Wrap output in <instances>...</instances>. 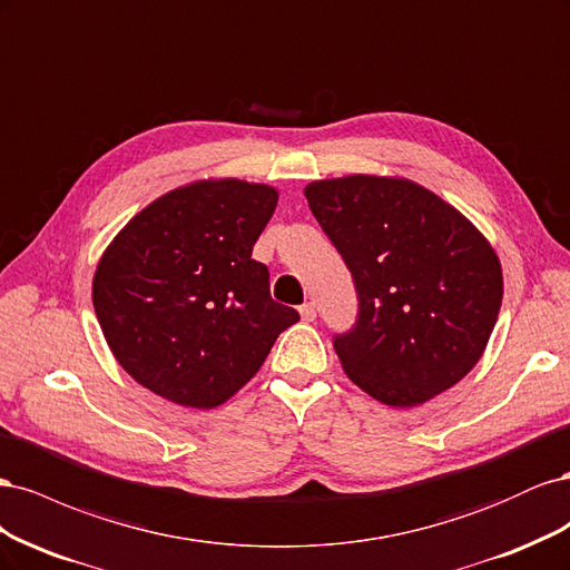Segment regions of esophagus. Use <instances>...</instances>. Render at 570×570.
Wrapping results in <instances>:
<instances>
[{"label":"esophagus","instance_id":"obj_1","mask_svg":"<svg viewBox=\"0 0 570 570\" xmlns=\"http://www.w3.org/2000/svg\"><path fill=\"white\" fill-rule=\"evenodd\" d=\"M299 314H302V318L308 321V323L316 321V304H314V302H304V304L299 306Z\"/></svg>","mask_w":570,"mask_h":570}]
</instances>
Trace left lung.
Masks as SVG:
<instances>
[{
	"label": "left lung",
	"instance_id": "8db88e82",
	"mask_svg": "<svg viewBox=\"0 0 570 570\" xmlns=\"http://www.w3.org/2000/svg\"><path fill=\"white\" fill-rule=\"evenodd\" d=\"M304 195L356 289L354 325L333 335L344 373L390 406L423 404L459 383L502 306V266L488 239L409 180L350 176Z\"/></svg>",
	"mask_w": 570,
	"mask_h": 570
}]
</instances>
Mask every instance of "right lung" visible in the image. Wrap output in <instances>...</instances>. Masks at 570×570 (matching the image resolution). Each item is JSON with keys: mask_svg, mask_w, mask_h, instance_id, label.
I'll list each match as a JSON object with an SVG mask.
<instances>
[{"mask_svg": "<svg viewBox=\"0 0 570 570\" xmlns=\"http://www.w3.org/2000/svg\"><path fill=\"white\" fill-rule=\"evenodd\" d=\"M275 204L268 185L204 180L151 202L118 233L92 302L137 383L183 406H218L299 321L271 297L268 268L252 258Z\"/></svg>", "mask_w": 570, "mask_h": 570, "instance_id": "obj_1", "label": "right lung"}]
</instances>
